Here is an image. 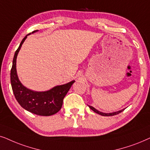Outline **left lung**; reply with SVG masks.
<instances>
[{
    "label": "left lung",
    "mask_w": 150,
    "mask_h": 150,
    "mask_svg": "<svg viewBox=\"0 0 150 150\" xmlns=\"http://www.w3.org/2000/svg\"><path fill=\"white\" fill-rule=\"evenodd\" d=\"M88 107L92 110H93L94 112H95L99 114V115H100L101 116H105V117H109V116H114V115H118V114L121 112H123L125 109V108H124V109L121 110H119V111H117V112H111V113H105V112H102L97 110V109H95V108L91 106V105H88Z\"/></svg>",
    "instance_id": "obj_1"
}]
</instances>
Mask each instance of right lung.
I'll return each mask as SVG.
<instances>
[{
  "label": "right lung",
  "instance_id": "1",
  "mask_svg": "<svg viewBox=\"0 0 150 150\" xmlns=\"http://www.w3.org/2000/svg\"><path fill=\"white\" fill-rule=\"evenodd\" d=\"M38 30L32 32L35 33ZM31 33L23 39L19 47L16 51L11 69V84L15 98L24 109L30 112L40 116H51L57 113L62 106L63 99L71 86L73 80L63 85L56 86L47 91L38 92L30 90L22 84L16 71V58L24 42Z\"/></svg>",
  "mask_w": 150,
  "mask_h": 150
}]
</instances>
